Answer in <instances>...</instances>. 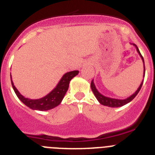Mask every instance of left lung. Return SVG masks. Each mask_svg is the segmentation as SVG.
I'll use <instances>...</instances> for the list:
<instances>
[{
	"instance_id": "1",
	"label": "left lung",
	"mask_w": 155,
	"mask_h": 155,
	"mask_svg": "<svg viewBox=\"0 0 155 155\" xmlns=\"http://www.w3.org/2000/svg\"><path fill=\"white\" fill-rule=\"evenodd\" d=\"M132 45H133L136 48L137 51L138 52L139 55H140V58H141V59H142V61H143V77L144 78V75H145V66H144V61H143V56L141 55V54H140V51H139L138 48H137V46L135 44H132ZM143 80H142L140 86H139L138 89H137V90L135 91L134 93H133L131 96H130L129 97L124 99V100H119V99L110 98V97H105V96H104L103 94H101V93H100V92L97 90V88H96V86H95V84H94V82H93V79L92 80L91 85H90V86H91V89H92V91H93V94L95 95V97H96V98L97 99V100H98L99 103H100V104H102V105H104V106H107V107H122V106H124V105H126L127 104H128V103H130V102L131 101V100H134V98L136 97L137 95V93H139V91H140V89H141V86H142V85H143Z\"/></svg>"
}]
</instances>
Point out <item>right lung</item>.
Instances as JSON below:
<instances>
[{
  "label": "right lung",
  "mask_w": 155,
  "mask_h": 155,
  "mask_svg": "<svg viewBox=\"0 0 155 155\" xmlns=\"http://www.w3.org/2000/svg\"><path fill=\"white\" fill-rule=\"evenodd\" d=\"M78 74H79V71L78 70L66 72L65 74L63 75V76L60 79V81L58 82L55 89H53L48 94L45 96L44 97L37 99V100L25 98L24 96H22L14 85L13 81H12V75H11V79H12V87L15 90V93H16L17 97H18L19 100L25 105L28 107L31 110H34L44 111L55 108V107H57V106L61 104V102L63 100L65 93H66L68 89H69L70 80L73 77L77 76Z\"/></svg>",
  "instance_id": "add662e5"
}]
</instances>
